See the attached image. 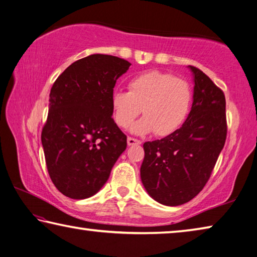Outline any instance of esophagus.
Here are the masks:
<instances>
[{
    "mask_svg": "<svg viewBox=\"0 0 257 257\" xmlns=\"http://www.w3.org/2000/svg\"><path fill=\"white\" fill-rule=\"evenodd\" d=\"M127 143H128L129 146H133V145H139L142 142L139 141V139L133 138V137H128V138H127Z\"/></svg>",
    "mask_w": 257,
    "mask_h": 257,
    "instance_id": "esophagus-1",
    "label": "esophagus"
}]
</instances>
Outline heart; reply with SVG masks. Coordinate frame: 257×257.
<instances>
[{
    "label": "heart",
    "mask_w": 257,
    "mask_h": 257,
    "mask_svg": "<svg viewBox=\"0 0 257 257\" xmlns=\"http://www.w3.org/2000/svg\"><path fill=\"white\" fill-rule=\"evenodd\" d=\"M193 89L188 81L170 72L147 71L128 82V92L115 90L111 104L116 124L128 128L143 113L144 118L133 125V133L154 132L169 136L179 129L189 114Z\"/></svg>",
    "instance_id": "1"
}]
</instances>
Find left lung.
<instances>
[{
    "label": "left lung",
    "mask_w": 257,
    "mask_h": 257,
    "mask_svg": "<svg viewBox=\"0 0 257 257\" xmlns=\"http://www.w3.org/2000/svg\"><path fill=\"white\" fill-rule=\"evenodd\" d=\"M194 75V102L184 124L162 139L144 143L141 178L152 198L178 206L206 185L227 138L225 97L205 73Z\"/></svg>",
    "instance_id": "left-lung-1"
}]
</instances>
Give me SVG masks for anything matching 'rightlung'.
Segmentation results:
<instances>
[{"mask_svg":"<svg viewBox=\"0 0 257 257\" xmlns=\"http://www.w3.org/2000/svg\"><path fill=\"white\" fill-rule=\"evenodd\" d=\"M129 67L118 56L92 54L69 66L52 86L42 145L51 180L64 196L96 194L127 147L111 98Z\"/></svg>","mask_w":257,"mask_h":257,"instance_id":"add662e5","label":"right lung"}]
</instances>
